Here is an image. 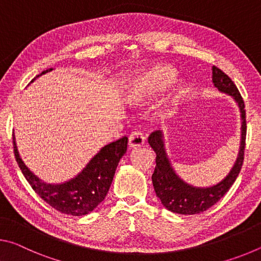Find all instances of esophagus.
Listing matches in <instances>:
<instances>
[{"mask_svg":"<svg viewBox=\"0 0 261 261\" xmlns=\"http://www.w3.org/2000/svg\"><path fill=\"white\" fill-rule=\"evenodd\" d=\"M145 143V136L140 130H135L129 137V145L130 147L141 146Z\"/></svg>","mask_w":261,"mask_h":261,"instance_id":"obj_1","label":"esophagus"}]
</instances>
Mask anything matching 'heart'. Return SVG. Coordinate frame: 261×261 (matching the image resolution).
Listing matches in <instances>:
<instances>
[{"label": "heart", "mask_w": 261, "mask_h": 261, "mask_svg": "<svg viewBox=\"0 0 261 261\" xmlns=\"http://www.w3.org/2000/svg\"><path fill=\"white\" fill-rule=\"evenodd\" d=\"M176 71L170 67H156L144 78L143 90L148 93H156L165 90L175 81Z\"/></svg>", "instance_id": "b5f03b06"}]
</instances>
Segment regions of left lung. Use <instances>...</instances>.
I'll use <instances>...</instances> for the list:
<instances>
[{
  "mask_svg": "<svg viewBox=\"0 0 261 261\" xmlns=\"http://www.w3.org/2000/svg\"><path fill=\"white\" fill-rule=\"evenodd\" d=\"M213 73V83L216 88L221 92L231 95L240 106L242 116V140L238 158L233 165L230 173L220 183L211 188H194L184 183L171 168L169 160L166 155L163 147L162 134L160 131H154L148 137V143L156 153L154 173L152 175V182L158 198H160L162 205L168 211L174 213L192 215L205 212L215 205L235 182L238 174L242 169L244 161L245 139H246V113L245 105L242 95L228 74L224 73L218 67L212 68Z\"/></svg>",
  "mask_w": 261,
  "mask_h": 261,
  "instance_id": "1",
  "label": "left lung"
}]
</instances>
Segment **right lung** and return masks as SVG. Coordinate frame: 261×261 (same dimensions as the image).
<instances>
[{
	"label": "right lung",
	"instance_id": "right-lung-1",
	"mask_svg": "<svg viewBox=\"0 0 261 261\" xmlns=\"http://www.w3.org/2000/svg\"><path fill=\"white\" fill-rule=\"evenodd\" d=\"M46 72H48V70L42 71L37 77ZM12 143L16 161L35 193L57 212L81 216L93 211L107 196L118 162L126 152L127 137L124 136L106 145L81 174L69 182L59 185L43 183L31 173L19 158L15 137Z\"/></svg>",
	"mask_w": 261,
	"mask_h": 261
}]
</instances>
